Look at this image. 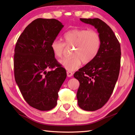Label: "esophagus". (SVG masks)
Returning <instances> with one entry per match:
<instances>
[{"mask_svg":"<svg viewBox=\"0 0 135 135\" xmlns=\"http://www.w3.org/2000/svg\"><path fill=\"white\" fill-rule=\"evenodd\" d=\"M67 77H71V76H73V73L72 72L69 71H67Z\"/></svg>","mask_w":135,"mask_h":135,"instance_id":"obj_1","label":"esophagus"}]
</instances>
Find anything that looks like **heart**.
<instances>
[{
    "label": "heart",
    "instance_id": "1",
    "mask_svg": "<svg viewBox=\"0 0 135 135\" xmlns=\"http://www.w3.org/2000/svg\"><path fill=\"white\" fill-rule=\"evenodd\" d=\"M65 43L61 40L52 41L51 47L54 56L62 58L67 47L75 48L73 51L72 58H66L60 61L66 70L72 71L80 67L81 62L89 63L99 53L101 45V38L98 32L95 30L72 29L64 35Z\"/></svg>",
    "mask_w": 135,
    "mask_h": 135
}]
</instances>
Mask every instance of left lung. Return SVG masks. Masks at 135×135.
Returning a JSON list of instances; mask_svg holds the SVG:
<instances>
[{
	"label": "left lung",
	"mask_w": 135,
	"mask_h": 135,
	"mask_svg": "<svg viewBox=\"0 0 135 135\" xmlns=\"http://www.w3.org/2000/svg\"><path fill=\"white\" fill-rule=\"evenodd\" d=\"M80 20L94 26L101 38L97 56L74 74L80 82L77 93L79 107L93 111L102 108L113 92L120 72V44L112 29L101 20Z\"/></svg>",
	"instance_id": "1"
}]
</instances>
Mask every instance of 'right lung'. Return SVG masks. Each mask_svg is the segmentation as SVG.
Wrapping results in <instances>:
<instances>
[{
	"mask_svg": "<svg viewBox=\"0 0 135 135\" xmlns=\"http://www.w3.org/2000/svg\"><path fill=\"white\" fill-rule=\"evenodd\" d=\"M63 27L56 19L37 18L27 26L16 43L15 81L29 105L40 111L56 105L58 93L67 77L51 47Z\"/></svg>",
	"mask_w": 135,
	"mask_h": 135,
	"instance_id": "right-lung-1",
	"label": "right lung"
}]
</instances>
